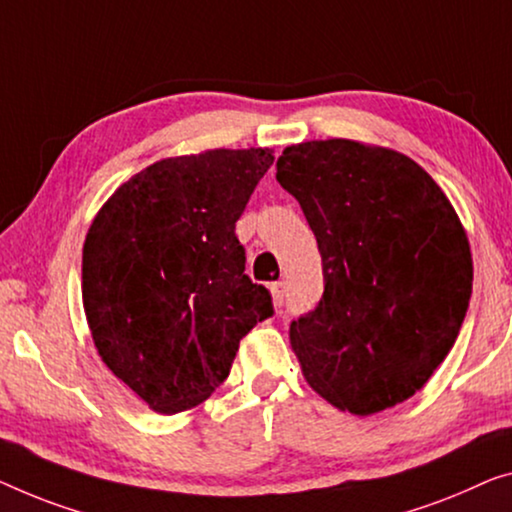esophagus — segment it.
Returning <instances> with one entry per match:
<instances>
[{
	"label": "esophagus",
	"instance_id": "esophagus-1",
	"mask_svg": "<svg viewBox=\"0 0 512 512\" xmlns=\"http://www.w3.org/2000/svg\"><path fill=\"white\" fill-rule=\"evenodd\" d=\"M285 294H287V285H285V280H278V282H271V296H273V303L280 305L285 303Z\"/></svg>",
	"mask_w": 512,
	"mask_h": 512
}]
</instances>
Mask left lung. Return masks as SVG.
Masks as SVG:
<instances>
[{
	"instance_id": "left-lung-1",
	"label": "left lung",
	"mask_w": 512,
	"mask_h": 512,
	"mask_svg": "<svg viewBox=\"0 0 512 512\" xmlns=\"http://www.w3.org/2000/svg\"><path fill=\"white\" fill-rule=\"evenodd\" d=\"M276 167L324 266L317 308L289 326L305 381L356 416L409 400L469 308L474 262L453 204L409 156L340 137L292 144Z\"/></svg>"
}]
</instances>
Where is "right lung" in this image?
I'll use <instances>...</instances> for the list:
<instances>
[{
  "label": "right lung",
  "mask_w": 512,
  "mask_h": 512,
  "mask_svg": "<svg viewBox=\"0 0 512 512\" xmlns=\"http://www.w3.org/2000/svg\"><path fill=\"white\" fill-rule=\"evenodd\" d=\"M269 149L163 158L114 190L82 248V303L98 356L158 414L197 407L239 342L273 315L234 227Z\"/></svg>",
  "instance_id": "add662e5"
}]
</instances>
